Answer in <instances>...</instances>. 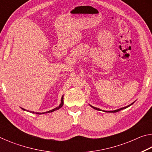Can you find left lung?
<instances>
[{
    "mask_svg": "<svg viewBox=\"0 0 152 152\" xmlns=\"http://www.w3.org/2000/svg\"><path fill=\"white\" fill-rule=\"evenodd\" d=\"M132 104H133V103L132 104H129V105H128V106H127V107H123V108H121V109H117V110H111V111H105L104 110V112H107V113H117V112H118V111H119V110H122V109H126V108H127L128 107H129V106H131V105ZM91 107H92V108H93V109H96V110H101V109H98V108H96V107H92V106H91Z\"/></svg>",
    "mask_w": 152,
    "mask_h": 152,
    "instance_id": "obj_1",
    "label": "left lung"
}]
</instances>
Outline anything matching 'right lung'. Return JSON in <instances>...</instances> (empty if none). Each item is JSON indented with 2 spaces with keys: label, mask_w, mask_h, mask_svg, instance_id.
Listing matches in <instances>:
<instances>
[{
  "label": "right lung",
  "mask_w": 152,
  "mask_h": 152,
  "mask_svg": "<svg viewBox=\"0 0 152 152\" xmlns=\"http://www.w3.org/2000/svg\"><path fill=\"white\" fill-rule=\"evenodd\" d=\"M63 104H64V96H62V97H61V104L59 105V106L58 107H56V108H55V109H52V110H49V111H48V112H45V113H35L36 114H39V115H40V114H44V113H51V112H53V111H54V110H58V109H60V108L63 106ZM23 110H25V109H22ZM28 111V110H27ZM29 112H31V113H34V112H33V111H29Z\"/></svg>",
  "instance_id": "right-lung-1"
}]
</instances>
